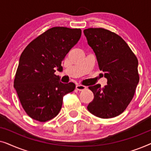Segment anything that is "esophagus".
Masks as SVG:
<instances>
[{"mask_svg":"<svg viewBox=\"0 0 151 151\" xmlns=\"http://www.w3.org/2000/svg\"><path fill=\"white\" fill-rule=\"evenodd\" d=\"M76 88L78 91H84L86 88V86L84 85H81V84H77L76 86Z\"/></svg>","mask_w":151,"mask_h":151,"instance_id":"esophagus-1","label":"esophagus"}]
</instances>
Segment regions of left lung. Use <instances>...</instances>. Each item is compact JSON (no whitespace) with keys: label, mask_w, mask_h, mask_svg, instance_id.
Listing matches in <instances>:
<instances>
[{"label":"left lung","mask_w":151,"mask_h":151,"mask_svg":"<svg viewBox=\"0 0 151 151\" xmlns=\"http://www.w3.org/2000/svg\"><path fill=\"white\" fill-rule=\"evenodd\" d=\"M88 44L96 53L99 69L104 72L107 84L91 86L94 99L87 109L103 119L122 113L135 94L139 82L138 60L127 42L119 35L103 28L84 30Z\"/></svg>","instance_id":"obj_1"}]
</instances>
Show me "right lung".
<instances>
[{"label":"right lung","instance_id":"obj_1","mask_svg":"<svg viewBox=\"0 0 151 151\" xmlns=\"http://www.w3.org/2000/svg\"><path fill=\"white\" fill-rule=\"evenodd\" d=\"M80 29L55 27L32 40L22 51L14 81L22 108L40 122L58 114L63 96L73 91V82L63 84L55 74L62 62L81 37Z\"/></svg>","mask_w":151,"mask_h":151}]
</instances>
